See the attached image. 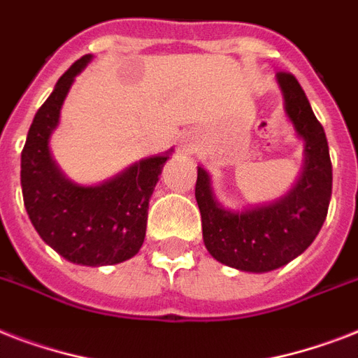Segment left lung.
Here are the masks:
<instances>
[{"label": "left lung", "mask_w": 358, "mask_h": 358, "mask_svg": "<svg viewBox=\"0 0 358 358\" xmlns=\"http://www.w3.org/2000/svg\"><path fill=\"white\" fill-rule=\"evenodd\" d=\"M284 113L305 141V162L294 187L277 201L229 210L215 199L212 178L196 167L195 196L202 217L208 252L224 266L247 273H267L303 255L327 217L333 165L323 126L317 122L299 81L288 72L277 74Z\"/></svg>", "instance_id": "left-lung-1"}]
</instances>
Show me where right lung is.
I'll list each match as a JSON object with an SVG mask.
<instances>
[{
  "label": "right lung",
  "mask_w": 358,
  "mask_h": 358,
  "mask_svg": "<svg viewBox=\"0 0 358 358\" xmlns=\"http://www.w3.org/2000/svg\"><path fill=\"white\" fill-rule=\"evenodd\" d=\"M92 55L78 59L36 111L22 150V193L31 223L44 243L72 264L113 266L139 252L145 241L148 202L171 156L145 157L113 178L83 185L59 169L50 137L76 76Z\"/></svg>",
  "instance_id": "right-lung-1"
}]
</instances>
